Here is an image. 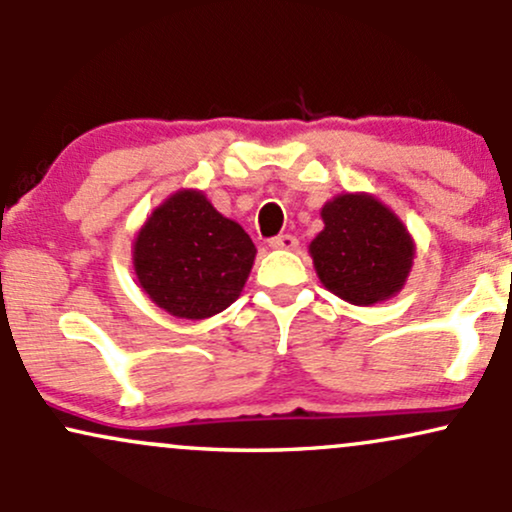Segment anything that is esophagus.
I'll list each match as a JSON object with an SVG mask.
<instances>
[{
  "label": "esophagus",
  "mask_w": 512,
  "mask_h": 512,
  "mask_svg": "<svg viewBox=\"0 0 512 512\" xmlns=\"http://www.w3.org/2000/svg\"><path fill=\"white\" fill-rule=\"evenodd\" d=\"M269 245H272V248H279V250H296L298 238L291 236V233H279V236H274L272 240H269Z\"/></svg>",
  "instance_id": "34e87169"
}]
</instances>
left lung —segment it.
Wrapping results in <instances>:
<instances>
[{
    "label": "left lung",
    "instance_id": "obj_1",
    "mask_svg": "<svg viewBox=\"0 0 512 512\" xmlns=\"http://www.w3.org/2000/svg\"><path fill=\"white\" fill-rule=\"evenodd\" d=\"M325 228L310 243L317 276L334 296L373 305L407 279L414 243L402 221L368 195H342L322 209Z\"/></svg>",
    "mask_w": 512,
    "mask_h": 512
}]
</instances>
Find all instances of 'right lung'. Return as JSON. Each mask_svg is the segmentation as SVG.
Returning a JSON list of instances; mask_svg holds the SVG:
<instances>
[{
	"mask_svg": "<svg viewBox=\"0 0 512 512\" xmlns=\"http://www.w3.org/2000/svg\"><path fill=\"white\" fill-rule=\"evenodd\" d=\"M255 245L202 192L182 190L163 202L134 243L139 284L158 308L202 320L238 298L255 262Z\"/></svg>",
	"mask_w": 512,
	"mask_h": 512,
	"instance_id": "add662e5",
	"label": "right lung"
}]
</instances>
